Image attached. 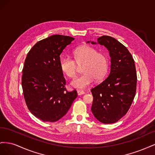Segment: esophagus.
<instances>
[{
	"instance_id": "esophagus-1",
	"label": "esophagus",
	"mask_w": 155,
	"mask_h": 155,
	"mask_svg": "<svg viewBox=\"0 0 155 155\" xmlns=\"http://www.w3.org/2000/svg\"><path fill=\"white\" fill-rule=\"evenodd\" d=\"M84 94H85V92L83 91H81V90H78V96H81V95H83Z\"/></svg>"
}]
</instances>
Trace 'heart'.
Instances as JSON below:
<instances>
[{
    "label": "heart",
    "instance_id": "1",
    "mask_svg": "<svg viewBox=\"0 0 155 155\" xmlns=\"http://www.w3.org/2000/svg\"><path fill=\"white\" fill-rule=\"evenodd\" d=\"M74 59L64 56L60 60L61 71L70 78L76 76L78 66H81L83 72L80 76L71 82V85L76 88H85L94 81L104 79L109 70L107 56L99 52L96 48L90 46H83L74 51Z\"/></svg>",
    "mask_w": 155,
    "mask_h": 155
}]
</instances>
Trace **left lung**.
<instances>
[{"label":"left lung","mask_w":155,"mask_h":155,"mask_svg":"<svg viewBox=\"0 0 155 155\" xmlns=\"http://www.w3.org/2000/svg\"><path fill=\"white\" fill-rule=\"evenodd\" d=\"M97 43L109 51L111 65L107 78L91 89V110L100 122L113 124L127 114L132 104L137 91V71L132 55L118 41L103 35L97 39Z\"/></svg>","instance_id":"obj_1"}]
</instances>
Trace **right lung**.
<instances>
[{
	"mask_svg": "<svg viewBox=\"0 0 155 155\" xmlns=\"http://www.w3.org/2000/svg\"><path fill=\"white\" fill-rule=\"evenodd\" d=\"M74 40L54 35L41 40L28 53L22 69V87L31 113L43 121L55 122L67 113L78 96L67 91L60 68V54Z\"/></svg>",
	"mask_w": 155,
	"mask_h": 155,
	"instance_id": "1",
	"label": "right lung"
}]
</instances>
